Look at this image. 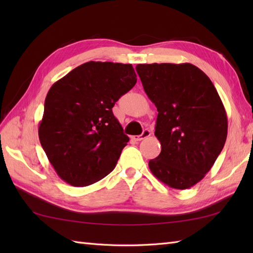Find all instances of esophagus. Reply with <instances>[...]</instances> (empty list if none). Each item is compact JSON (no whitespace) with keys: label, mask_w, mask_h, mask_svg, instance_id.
<instances>
[{"label":"esophagus","mask_w":253,"mask_h":253,"mask_svg":"<svg viewBox=\"0 0 253 253\" xmlns=\"http://www.w3.org/2000/svg\"><path fill=\"white\" fill-rule=\"evenodd\" d=\"M150 136H151V131H150L149 129H144L141 135L132 136L131 139H132V140H135V141H141V140H143V139H146V138H148Z\"/></svg>","instance_id":"1"}]
</instances>
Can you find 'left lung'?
Returning a JSON list of instances; mask_svg holds the SVG:
<instances>
[{
    "label": "left lung",
    "instance_id": "left-lung-1",
    "mask_svg": "<svg viewBox=\"0 0 253 253\" xmlns=\"http://www.w3.org/2000/svg\"><path fill=\"white\" fill-rule=\"evenodd\" d=\"M144 92L158 109L159 157L149 161L157 178L188 189L215 163L227 137V115L211 80L190 63L139 64Z\"/></svg>",
    "mask_w": 253,
    "mask_h": 253
}]
</instances>
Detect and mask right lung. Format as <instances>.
Masks as SVG:
<instances>
[{
    "mask_svg": "<svg viewBox=\"0 0 253 253\" xmlns=\"http://www.w3.org/2000/svg\"><path fill=\"white\" fill-rule=\"evenodd\" d=\"M137 83L131 64L87 62L53 84L39 123L42 148L67 184L85 187L114 169L129 141L112 109Z\"/></svg>",
    "mask_w": 253,
    "mask_h": 253,
    "instance_id": "right-lung-1",
    "label": "right lung"
}]
</instances>
